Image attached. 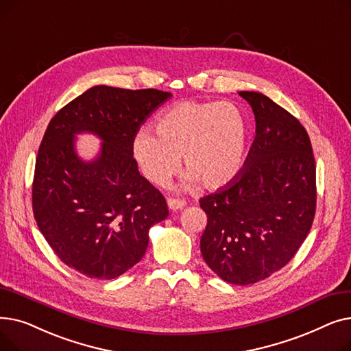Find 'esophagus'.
Listing matches in <instances>:
<instances>
[{"label":"esophagus","mask_w":351,"mask_h":351,"mask_svg":"<svg viewBox=\"0 0 351 351\" xmlns=\"http://www.w3.org/2000/svg\"><path fill=\"white\" fill-rule=\"evenodd\" d=\"M168 206L171 210L176 212V210H180L186 206V202L183 199H173V197H169L168 199Z\"/></svg>","instance_id":"obj_1"}]
</instances>
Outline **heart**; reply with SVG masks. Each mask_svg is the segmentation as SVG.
<instances>
[{"label": "heart", "instance_id": "1", "mask_svg": "<svg viewBox=\"0 0 351 351\" xmlns=\"http://www.w3.org/2000/svg\"><path fill=\"white\" fill-rule=\"evenodd\" d=\"M156 134L141 129L132 149L143 175L165 185L179 169L205 189L223 188L241 173L247 149L249 123L233 102L182 101L156 121Z\"/></svg>", "mask_w": 351, "mask_h": 351}]
</instances>
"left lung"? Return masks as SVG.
<instances>
[{
  "mask_svg": "<svg viewBox=\"0 0 351 351\" xmlns=\"http://www.w3.org/2000/svg\"><path fill=\"white\" fill-rule=\"evenodd\" d=\"M249 102L256 136L229 185L204 196L208 225L200 239L206 265L239 286L285 267L307 237L316 213V163L304 126L261 92Z\"/></svg>",
  "mask_w": 351,
  "mask_h": 351,
  "instance_id": "left-lung-1",
  "label": "left lung"
}]
</instances>
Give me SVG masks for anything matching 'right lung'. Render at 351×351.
I'll list each match as a JSON object with an SVG mask.
<instances>
[{
  "label": "right lung",
  "instance_id": "add662e5",
  "mask_svg": "<svg viewBox=\"0 0 351 351\" xmlns=\"http://www.w3.org/2000/svg\"><path fill=\"white\" fill-rule=\"evenodd\" d=\"M171 97L98 85L51 119L35 162L32 210L68 267L90 279H115L142 259L149 229L168 217L163 195L138 171L132 143ZM82 132L103 141L99 156L88 162L75 151V135Z\"/></svg>",
  "mask_w": 351,
  "mask_h": 351
}]
</instances>
